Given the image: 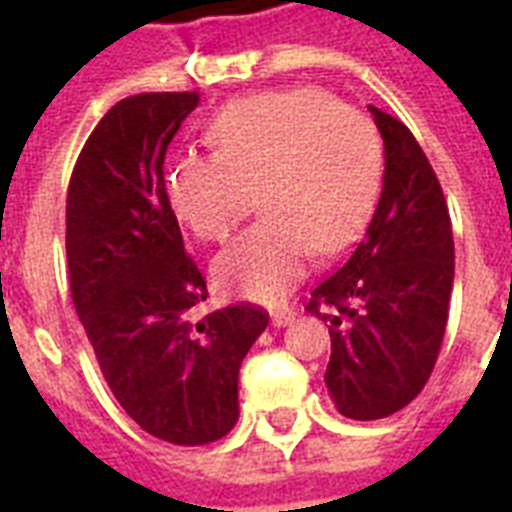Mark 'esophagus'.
Returning <instances> with one entry per match:
<instances>
[{"instance_id": "1", "label": "esophagus", "mask_w": 512, "mask_h": 512, "mask_svg": "<svg viewBox=\"0 0 512 512\" xmlns=\"http://www.w3.org/2000/svg\"><path fill=\"white\" fill-rule=\"evenodd\" d=\"M297 311L295 308H276V311L271 313V321H273V327H287L289 321L295 319Z\"/></svg>"}]
</instances>
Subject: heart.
Listing matches in <instances>:
<instances>
[{"label":"heart","mask_w":512,"mask_h":512,"mask_svg":"<svg viewBox=\"0 0 512 512\" xmlns=\"http://www.w3.org/2000/svg\"><path fill=\"white\" fill-rule=\"evenodd\" d=\"M212 154L177 156L167 175L175 215L204 241H225L255 209L265 215L217 257L233 295L276 303L321 252H340L372 217L382 143L364 111L321 87L247 95L209 124Z\"/></svg>","instance_id":"b5f03b06"}]
</instances>
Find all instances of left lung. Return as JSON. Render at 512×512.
<instances>
[{
  "label": "left lung",
  "mask_w": 512,
  "mask_h": 512,
  "mask_svg": "<svg viewBox=\"0 0 512 512\" xmlns=\"http://www.w3.org/2000/svg\"><path fill=\"white\" fill-rule=\"evenodd\" d=\"M369 111L385 143L380 201L364 241L305 305L332 324L324 382L350 420H382L425 388L454 281L452 220L436 172L404 122Z\"/></svg>",
  "instance_id": "left-lung-1"
}]
</instances>
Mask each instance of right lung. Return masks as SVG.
I'll use <instances>...</instances> for the list:
<instances>
[{"instance_id":"obj_1","label":"right lung","mask_w":512,"mask_h":512,"mask_svg":"<svg viewBox=\"0 0 512 512\" xmlns=\"http://www.w3.org/2000/svg\"><path fill=\"white\" fill-rule=\"evenodd\" d=\"M199 92L119 100L84 143L66 199L71 297L100 372L151 436L212 444L239 420V369L268 327L260 305L196 319L207 281L185 255L164 156Z\"/></svg>"}]
</instances>
